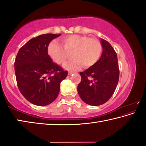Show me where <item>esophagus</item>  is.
<instances>
[{"label":"esophagus","instance_id":"obj_1","mask_svg":"<svg viewBox=\"0 0 146 146\" xmlns=\"http://www.w3.org/2000/svg\"><path fill=\"white\" fill-rule=\"evenodd\" d=\"M73 73V72H71V71H68V75H72Z\"/></svg>","mask_w":146,"mask_h":146}]
</instances>
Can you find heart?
Wrapping results in <instances>:
<instances>
[{"label": "heart", "mask_w": 146, "mask_h": 146, "mask_svg": "<svg viewBox=\"0 0 146 146\" xmlns=\"http://www.w3.org/2000/svg\"><path fill=\"white\" fill-rule=\"evenodd\" d=\"M63 47L56 42H51L48 47V54L54 62L63 65L72 53L74 58L65 65L69 70H78L84 68L92 67L100 59L102 46L97 38L86 35H71L60 39Z\"/></svg>", "instance_id": "1"}]
</instances>
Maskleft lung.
I'll list each match as a JSON object with an SVG mask.
<instances>
[{"label": "left lung", "instance_id": "left-lung-1", "mask_svg": "<svg viewBox=\"0 0 146 146\" xmlns=\"http://www.w3.org/2000/svg\"><path fill=\"white\" fill-rule=\"evenodd\" d=\"M102 53L96 64L80 72L78 95L85 103L93 106L102 105L110 100L117 88L119 68L117 53L111 45L101 38Z\"/></svg>", "mask_w": 146, "mask_h": 146}]
</instances>
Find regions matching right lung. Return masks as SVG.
<instances>
[{
    "instance_id": "add662e5",
    "label": "right lung",
    "mask_w": 146,
    "mask_h": 146,
    "mask_svg": "<svg viewBox=\"0 0 146 146\" xmlns=\"http://www.w3.org/2000/svg\"><path fill=\"white\" fill-rule=\"evenodd\" d=\"M60 34H43L20 48L15 61L19 90L33 104L44 106L55 100L68 71L53 62L48 54L50 42Z\"/></svg>"
}]
</instances>
